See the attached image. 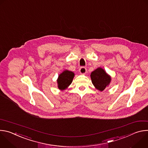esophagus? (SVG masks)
Masks as SVG:
<instances>
[{"label": "esophagus", "mask_w": 148, "mask_h": 148, "mask_svg": "<svg viewBox=\"0 0 148 148\" xmlns=\"http://www.w3.org/2000/svg\"><path fill=\"white\" fill-rule=\"evenodd\" d=\"M79 73H80L81 74H84L86 73V72H87V69H86V67H80V69H79Z\"/></svg>", "instance_id": "1"}]
</instances>
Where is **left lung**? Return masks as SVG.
<instances>
[{
  "label": "left lung",
  "instance_id": "left-lung-1",
  "mask_svg": "<svg viewBox=\"0 0 148 148\" xmlns=\"http://www.w3.org/2000/svg\"><path fill=\"white\" fill-rule=\"evenodd\" d=\"M91 78L96 89L102 91L109 85L111 80V77L102 68H98L91 74Z\"/></svg>",
  "mask_w": 148,
  "mask_h": 148
}]
</instances>
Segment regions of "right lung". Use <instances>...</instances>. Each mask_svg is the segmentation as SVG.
Here are the masks:
<instances>
[{
  "label": "right lung",
  "mask_w": 148,
  "mask_h": 148,
  "mask_svg": "<svg viewBox=\"0 0 148 148\" xmlns=\"http://www.w3.org/2000/svg\"><path fill=\"white\" fill-rule=\"evenodd\" d=\"M74 73L69 70H65L61 73L57 80L58 84V87L61 90L66 89L71 84Z\"/></svg>",
  "instance_id": "add662e5"
}]
</instances>
